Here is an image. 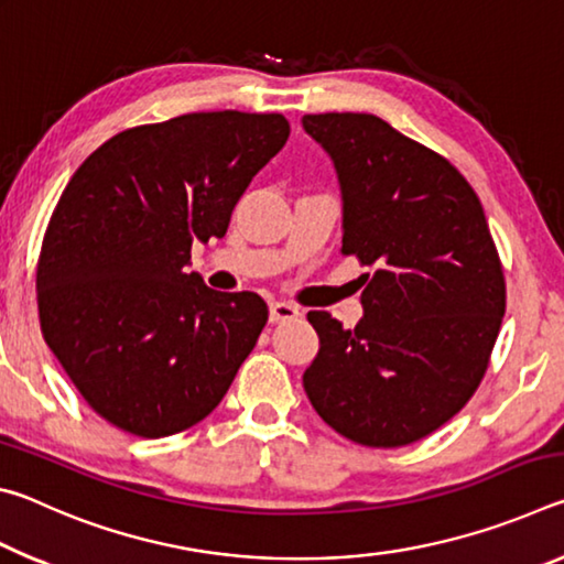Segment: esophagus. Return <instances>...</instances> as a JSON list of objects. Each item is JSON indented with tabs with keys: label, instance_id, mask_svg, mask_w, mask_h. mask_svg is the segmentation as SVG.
<instances>
[{
	"label": "esophagus",
	"instance_id": "obj_1",
	"mask_svg": "<svg viewBox=\"0 0 564 564\" xmlns=\"http://www.w3.org/2000/svg\"><path fill=\"white\" fill-rule=\"evenodd\" d=\"M301 316L299 305H293L289 301H273L271 303V323H283V321H293Z\"/></svg>",
	"mask_w": 564,
	"mask_h": 564
}]
</instances>
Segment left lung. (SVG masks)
I'll use <instances>...</instances> for the list:
<instances>
[{"label": "left lung", "instance_id": "1", "mask_svg": "<svg viewBox=\"0 0 564 564\" xmlns=\"http://www.w3.org/2000/svg\"><path fill=\"white\" fill-rule=\"evenodd\" d=\"M343 191V256L366 316L308 321L321 350L303 388L333 431L366 447L423 441L460 413L488 370L505 275L482 204L451 161L373 113H305Z\"/></svg>", "mask_w": 564, "mask_h": 564}]
</instances>
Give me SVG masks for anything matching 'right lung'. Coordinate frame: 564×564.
Wrapping results in <instances>:
<instances>
[{
    "mask_svg": "<svg viewBox=\"0 0 564 564\" xmlns=\"http://www.w3.org/2000/svg\"><path fill=\"white\" fill-rule=\"evenodd\" d=\"M283 113L198 111L117 133L74 171L44 231L36 308L46 346L99 417L166 437L221 403L269 321L259 293L188 271L224 238L279 154Z\"/></svg>",
    "mask_w": 564,
    "mask_h": 564,
    "instance_id": "1",
    "label": "right lung"
}]
</instances>
